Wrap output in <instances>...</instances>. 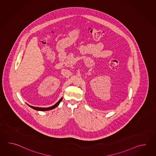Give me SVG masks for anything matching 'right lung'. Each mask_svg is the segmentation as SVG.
<instances>
[{
  "label": "right lung",
  "instance_id": "obj_1",
  "mask_svg": "<svg viewBox=\"0 0 156 156\" xmlns=\"http://www.w3.org/2000/svg\"><path fill=\"white\" fill-rule=\"evenodd\" d=\"M62 98H61L60 99V100L56 103L53 106H51V107H48V108H40V107H35V106H31L28 104V106H30V108H32L33 109L36 110H38V111H47V110H50L53 109H55V108H56L57 106H58L59 105L60 102L62 101Z\"/></svg>",
  "mask_w": 156,
  "mask_h": 156
}]
</instances>
